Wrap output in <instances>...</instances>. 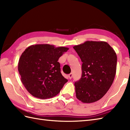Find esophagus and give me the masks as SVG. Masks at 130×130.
Here are the masks:
<instances>
[{
    "instance_id": "esophagus-1",
    "label": "esophagus",
    "mask_w": 130,
    "mask_h": 130,
    "mask_svg": "<svg viewBox=\"0 0 130 130\" xmlns=\"http://www.w3.org/2000/svg\"><path fill=\"white\" fill-rule=\"evenodd\" d=\"M69 78L70 79H71V78H73V74L72 73H70V74H69Z\"/></svg>"
}]
</instances>
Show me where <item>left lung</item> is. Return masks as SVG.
Returning <instances> with one entry per match:
<instances>
[{
  "instance_id": "1",
  "label": "left lung",
  "mask_w": 130,
  "mask_h": 130,
  "mask_svg": "<svg viewBox=\"0 0 130 130\" xmlns=\"http://www.w3.org/2000/svg\"><path fill=\"white\" fill-rule=\"evenodd\" d=\"M73 48L83 62L82 77L74 84L76 96L83 103H93L106 94L113 82L116 54L104 41H87Z\"/></svg>"
}]
</instances>
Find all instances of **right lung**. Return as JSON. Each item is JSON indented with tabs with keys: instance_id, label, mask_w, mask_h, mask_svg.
Returning a JSON list of instances; mask_svg holds the SVG:
<instances>
[{
	"instance_id": "1",
	"label": "right lung",
	"mask_w": 130,
	"mask_h": 130,
	"mask_svg": "<svg viewBox=\"0 0 130 130\" xmlns=\"http://www.w3.org/2000/svg\"><path fill=\"white\" fill-rule=\"evenodd\" d=\"M69 48L49 44L28 47L19 58L18 70L27 90L36 98H52L60 92L68 80L60 72L57 61Z\"/></svg>"
}]
</instances>
